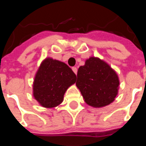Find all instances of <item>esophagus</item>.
Here are the masks:
<instances>
[{
    "mask_svg": "<svg viewBox=\"0 0 146 146\" xmlns=\"http://www.w3.org/2000/svg\"><path fill=\"white\" fill-rule=\"evenodd\" d=\"M72 70H73V71L74 72V73H75V74H76V73H77V68H76V66L73 67V68H72Z\"/></svg>",
    "mask_w": 146,
    "mask_h": 146,
    "instance_id": "1",
    "label": "esophagus"
}]
</instances>
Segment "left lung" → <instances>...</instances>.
Listing matches in <instances>:
<instances>
[{"instance_id":"left-lung-1","label":"left lung","mask_w":146,"mask_h":146,"mask_svg":"<svg viewBox=\"0 0 146 146\" xmlns=\"http://www.w3.org/2000/svg\"><path fill=\"white\" fill-rule=\"evenodd\" d=\"M119 84L115 71L97 57H90L78 70L76 85L90 106L102 108L113 102Z\"/></svg>"}]
</instances>
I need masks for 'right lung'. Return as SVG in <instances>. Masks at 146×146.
Returning a JSON list of instances; mask_svg holds the SVG:
<instances>
[{
  "mask_svg": "<svg viewBox=\"0 0 146 146\" xmlns=\"http://www.w3.org/2000/svg\"><path fill=\"white\" fill-rule=\"evenodd\" d=\"M76 76L66 64L46 58L42 62L33 83V96L44 108H54L63 102L64 95Z\"/></svg>",
  "mask_w": 146,
  "mask_h": 146,
  "instance_id": "1",
  "label": "right lung"
}]
</instances>
